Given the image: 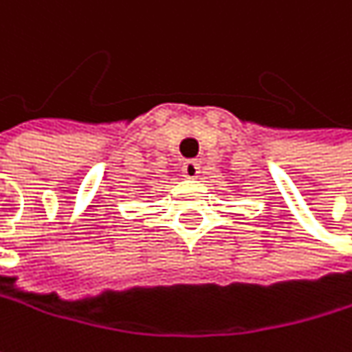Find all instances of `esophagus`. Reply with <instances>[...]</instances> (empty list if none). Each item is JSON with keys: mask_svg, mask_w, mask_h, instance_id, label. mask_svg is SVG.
Segmentation results:
<instances>
[{"mask_svg": "<svg viewBox=\"0 0 352 352\" xmlns=\"http://www.w3.org/2000/svg\"><path fill=\"white\" fill-rule=\"evenodd\" d=\"M199 161H185L183 163V167H181V171H183V175L187 177V179H195V177L199 175Z\"/></svg>", "mask_w": 352, "mask_h": 352, "instance_id": "34e87169", "label": "esophagus"}]
</instances>
